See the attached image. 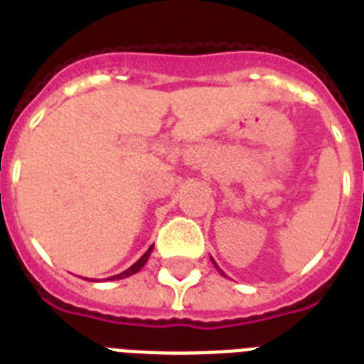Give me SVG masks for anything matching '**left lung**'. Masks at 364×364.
I'll return each mask as SVG.
<instances>
[{"label":"left lung","instance_id":"1","mask_svg":"<svg viewBox=\"0 0 364 364\" xmlns=\"http://www.w3.org/2000/svg\"><path fill=\"white\" fill-rule=\"evenodd\" d=\"M211 260H213V259H211ZM213 264H215V260H213ZM217 266V264H215ZM217 270H219V266H217ZM219 272H221V270H219ZM221 274H223V276H225V272H221Z\"/></svg>","mask_w":364,"mask_h":364}]
</instances>
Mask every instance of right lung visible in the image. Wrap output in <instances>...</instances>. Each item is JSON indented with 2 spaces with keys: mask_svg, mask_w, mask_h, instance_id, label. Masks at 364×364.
I'll use <instances>...</instances> for the list:
<instances>
[{
  "mask_svg": "<svg viewBox=\"0 0 364 364\" xmlns=\"http://www.w3.org/2000/svg\"><path fill=\"white\" fill-rule=\"evenodd\" d=\"M151 251H153V245H151V247H149L147 251L143 253L141 259L137 260V262H134V264H132L130 268H128V270L121 272V274H117V276L107 277V279H111V282H113V279H124V277H128V276H132V274H136V272H139L143 268V266H145V262H147V260H149V257H151Z\"/></svg>",
  "mask_w": 364,
  "mask_h": 364,
  "instance_id": "obj_1",
  "label": "right lung"
}]
</instances>
